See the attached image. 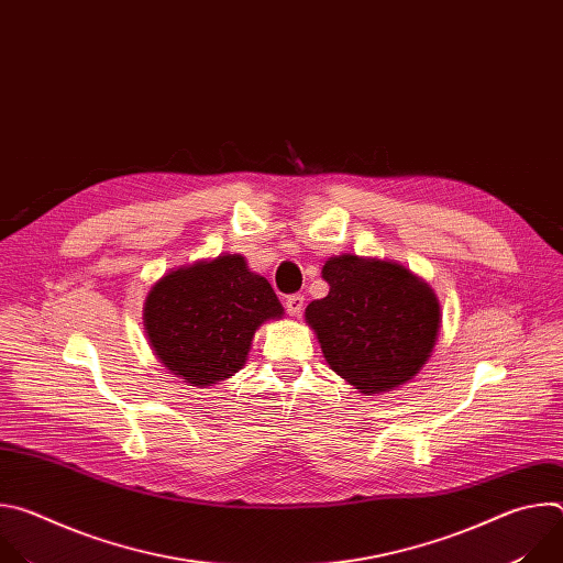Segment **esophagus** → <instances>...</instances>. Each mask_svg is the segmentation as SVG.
Here are the masks:
<instances>
[{"instance_id":"esophagus-1","label":"esophagus","mask_w":563,"mask_h":563,"mask_svg":"<svg viewBox=\"0 0 563 563\" xmlns=\"http://www.w3.org/2000/svg\"><path fill=\"white\" fill-rule=\"evenodd\" d=\"M285 305H287L289 316H300L302 309H305V296L302 294H291Z\"/></svg>"}]
</instances>
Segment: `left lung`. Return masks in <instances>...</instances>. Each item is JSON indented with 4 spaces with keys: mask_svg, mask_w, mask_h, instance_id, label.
Returning <instances> with one entry per match:
<instances>
[{
    "mask_svg": "<svg viewBox=\"0 0 563 563\" xmlns=\"http://www.w3.org/2000/svg\"><path fill=\"white\" fill-rule=\"evenodd\" d=\"M330 294L311 300L305 323L328 365L365 396L412 380L430 361L441 332L434 289L394 261L356 254L323 265Z\"/></svg>",
    "mask_w": 563,
    "mask_h": 563,
    "instance_id": "obj_1",
    "label": "left lung"
}]
</instances>
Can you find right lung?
I'll return each mask as SVG.
<instances>
[{
    "label": "right lung",
    "instance_id": "1",
    "mask_svg": "<svg viewBox=\"0 0 563 563\" xmlns=\"http://www.w3.org/2000/svg\"><path fill=\"white\" fill-rule=\"evenodd\" d=\"M285 309L245 256L220 254L176 267L144 298L148 345L169 374L209 387L245 367L254 334Z\"/></svg>",
    "mask_w": 563,
    "mask_h": 563
}]
</instances>
